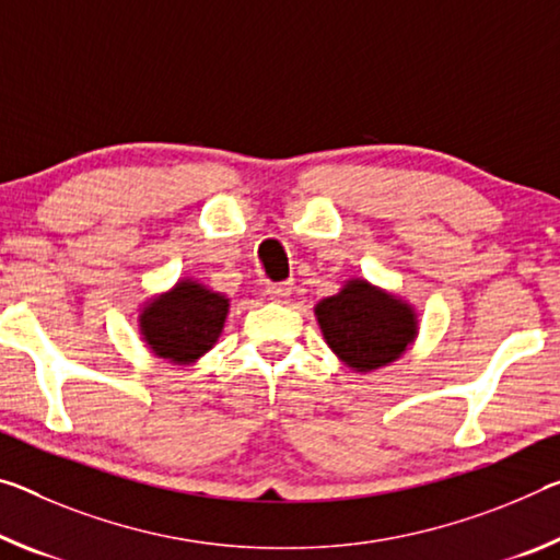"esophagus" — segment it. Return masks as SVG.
<instances>
[{
    "label": "esophagus",
    "instance_id": "obj_1",
    "mask_svg": "<svg viewBox=\"0 0 560 560\" xmlns=\"http://www.w3.org/2000/svg\"><path fill=\"white\" fill-rule=\"evenodd\" d=\"M291 291H294V281H277L266 287V294L277 301H287L291 296Z\"/></svg>",
    "mask_w": 560,
    "mask_h": 560
}]
</instances>
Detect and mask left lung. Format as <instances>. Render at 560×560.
<instances>
[{
	"instance_id": "1",
	"label": "left lung",
	"mask_w": 560,
	"mask_h": 560,
	"mask_svg": "<svg viewBox=\"0 0 560 560\" xmlns=\"http://www.w3.org/2000/svg\"><path fill=\"white\" fill-rule=\"evenodd\" d=\"M326 343L357 371L396 361L416 336L411 306L386 296L366 281H349L336 296L316 306Z\"/></svg>"
}]
</instances>
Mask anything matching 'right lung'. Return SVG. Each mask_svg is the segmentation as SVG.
I'll return each instance as SVG.
<instances>
[{"mask_svg": "<svg viewBox=\"0 0 560 560\" xmlns=\"http://www.w3.org/2000/svg\"><path fill=\"white\" fill-rule=\"evenodd\" d=\"M226 312L229 299L203 289L201 283L179 281L144 308L141 334L156 357L189 363L217 343Z\"/></svg>", "mask_w": 560, "mask_h": 560, "instance_id": "1", "label": "right lung"}]
</instances>
